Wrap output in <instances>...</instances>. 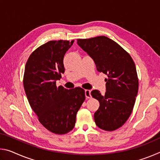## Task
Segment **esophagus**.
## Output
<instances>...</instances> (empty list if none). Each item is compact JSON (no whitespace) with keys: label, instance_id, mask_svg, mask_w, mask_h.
<instances>
[{"label":"esophagus","instance_id":"obj_1","mask_svg":"<svg viewBox=\"0 0 160 160\" xmlns=\"http://www.w3.org/2000/svg\"><path fill=\"white\" fill-rule=\"evenodd\" d=\"M90 92H91V91H90V90H85V97H86V98H87V99H90L91 97H92Z\"/></svg>","mask_w":160,"mask_h":160}]
</instances>
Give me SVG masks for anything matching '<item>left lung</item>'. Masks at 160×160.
<instances>
[{"label": "left lung", "mask_w": 160, "mask_h": 160, "mask_svg": "<svg viewBox=\"0 0 160 160\" xmlns=\"http://www.w3.org/2000/svg\"><path fill=\"white\" fill-rule=\"evenodd\" d=\"M77 42L93 59L97 71L108 76L104 95L97 90L91 92L99 102L94 115L96 125L104 131H115L131 116L138 94V78L134 61L120 45L107 37L78 39Z\"/></svg>", "instance_id": "obj_1"}]
</instances>
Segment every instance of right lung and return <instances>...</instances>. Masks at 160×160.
Returning <instances> with one entry per match:
<instances>
[{
    "mask_svg": "<svg viewBox=\"0 0 160 160\" xmlns=\"http://www.w3.org/2000/svg\"><path fill=\"white\" fill-rule=\"evenodd\" d=\"M58 40L40 46L27 61L23 85L31 108L39 122L53 133L62 135L74 128L76 114L85 99L81 88L57 87L64 73L63 57L73 44Z\"/></svg>",
    "mask_w": 160,
    "mask_h": 160,
    "instance_id": "right-lung-1",
    "label": "right lung"
}]
</instances>
